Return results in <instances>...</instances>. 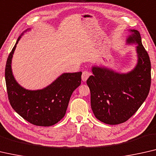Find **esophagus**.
<instances>
[{
  "instance_id": "obj_1",
  "label": "esophagus",
  "mask_w": 156,
  "mask_h": 156,
  "mask_svg": "<svg viewBox=\"0 0 156 156\" xmlns=\"http://www.w3.org/2000/svg\"><path fill=\"white\" fill-rule=\"evenodd\" d=\"M91 75V73L87 71H85L83 72V74H82V80L83 81H86L89 78V76Z\"/></svg>"
}]
</instances>
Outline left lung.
<instances>
[{"instance_id": "obj_1", "label": "left lung", "mask_w": 156, "mask_h": 156, "mask_svg": "<svg viewBox=\"0 0 156 156\" xmlns=\"http://www.w3.org/2000/svg\"><path fill=\"white\" fill-rule=\"evenodd\" d=\"M127 44H137V64L133 70L120 73L106 67L92 66L87 80L91 108L97 119L108 125L127 121L136 112L149 93L151 61L137 30H129Z\"/></svg>"}]
</instances>
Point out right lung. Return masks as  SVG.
<instances>
[{"mask_svg": "<svg viewBox=\"0 0 156 156\" xmlns=\"http://www.w3.org/2000/svg\"><path fill=\"white\" fill-rule=\"evenodd\" d=\"M28 30L30 29L19 37L6 62L5 76L8 99L14 110L28 122L37 126H51L66 114L72 93L81 83L82 72L64 73L42 90L22 87L14 78L11 63L17 44Z\"/></svg>", "mask_w": 156, "mask_h": 156, "instance_id": "right-lung-1", "label": "right lung"}]
</instances>
